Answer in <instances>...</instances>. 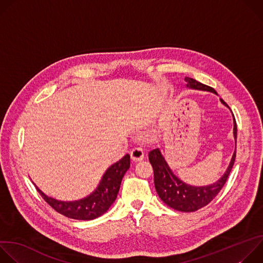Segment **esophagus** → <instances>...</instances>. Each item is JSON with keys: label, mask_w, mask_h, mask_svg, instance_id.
I'll return each mask as SVG.
<instances>
[{"label": "esophagus", "mask_w": 263, "mask_h": 263, "mask_svg": "<svg viewBox=\"0 0 263 263\" xmlns=\"http://www.w3.org/2000/svg\"><path fill=\"white\" fill-rule=\"evenodd\" d=\"M130 156L133 161H136V162L141 161L144 156V152H143L142 147H134L130 153Z\"/></svg>", "instance_id": "obj_1"}]
</instances>
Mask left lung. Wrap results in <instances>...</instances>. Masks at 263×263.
Segmentation results:
<instances>
[{
    "label": "left lung",
    "mask_w": 263,
    "mask_h": 263,
    "mask_svg": "<svg viewBox=\"0 0 263 263\" xmlns=\"http://www.w3.org/2000/svg\"><path fill=\"white\" fill-rule=\"evenodd\" d=\"M185 81L187 82V87L200 89V90H207L216 93V91L201 82L193 78L186 77ZM220 102L229 107L221 99ZM234 119V138L236 141L237 137V126L236 121ZM236 158V148L234 154L232 156L231 162L227 168V172L222 175V177L215 183L208 185V186H192L182 182L178 179L170 166L167 165L164 157L161 155L159 148H155L153 151L148 153V160L151 163L153 171H154V183L155 189L159 196V198L171 208L182 211V212H194L197 211L206 205H208L220 192L222 186L226 183L230 172L233 167Z\"/></svg>",
    "instance_id": "obj_1"
}]
</instances>
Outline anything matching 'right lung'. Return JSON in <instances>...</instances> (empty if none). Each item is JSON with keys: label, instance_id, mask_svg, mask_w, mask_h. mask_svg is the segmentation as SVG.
Returning <instances> with one entry per match:
<instances>
[{"label": "right lung", "instance_id": "right-lung-1", "mask_svg": "<svg viewBox=\"0 0 263 263\" xmlns=\"http://www.w3.org/2000/svg\"><path fill=\"white\" fill-rule=\"evenodd\" d=\"M130 167V155L112 164L104 174L97 190L88 197L73 202H62L46 196L39 187L37 192L58 213L69 218L90 220L101 216L116 201L124 175Z\"/></svg>", "mask_w": 263, "mask_h": 263}]
</instances>
